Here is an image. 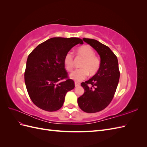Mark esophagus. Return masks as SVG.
Masks as SVG:
<instances>
[{
	"mask_svg": "<svg viewBox=\"0 0 147 147\" xmlns=\"http://www.w3.org/2000/svg\"><path fill=\"white\" fill-rule=\"evenodd\" d=\"M80 83L77 82H75V87L78 86H80Z\"/></svg>",
	"mask_w": 147,
	"mask_h": 147,
	"instance_id": "1",
	"label": "esophagus"
}]
</instances>
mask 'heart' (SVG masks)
I'll use <instances>...</instances> for the list:
<instances>
[{
  "mask_svg": "<svg viewBox=\"0 0 147 147\" xmlns=\"http://www.w3.org/2000/svg\"><path fill=\"white\" fill-rule=\"evenodd\" d=\"M77 56L83 59L80 65L81 69L74 70L69 75L70 78L76 82H81L85 79L88 74L90 76L94 75L100 68V61L95 56L93 49L88 45H84L77 49ZM64 64L65 69L71 72L74 69V60L73 55L70 52L67 53L64 58Z\"/></svg>",
  "mask_w": 147,
  "mask_h": 147,
  "instance_id": "1",
  "label": "heart"
}]
</instances>
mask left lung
<instances>
[{"instance_id":"8db88e82","label":"left lung","mask_w":147,"mask_h":147,"mask_svg":"<svg viewBox=\"0 0 147 147\" xmlns=\"http://www.w3.org/2000/svg\"><path fill=\"white\" fill-rule=\"evenodd\" d=\"M97 52L100 57V68L89 80L81 83L84 94L78 98V104L86 113L100 112L112 101L119 79L117 57L110 49L94 39L83 38Z\"/></svg>"}]
</instances>
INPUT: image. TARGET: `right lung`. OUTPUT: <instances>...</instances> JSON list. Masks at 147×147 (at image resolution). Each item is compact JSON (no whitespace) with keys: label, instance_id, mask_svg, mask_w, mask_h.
<instances>
[{"label":"right lung","instance_id":"right-lung-1","mask_svg":"<svg viewBox=\"0 0 147 147\" xmlns=\"http://www.w3.org/2000/svg\"><path fill=\"white\" fill-rule=\"evenodd\" d=\"M78 43H83L81 38L54 37L40 44L29 54L24 81L30 99L38 108L48 112L58 110L66 93L74 88V82L69 78L65 69L64 58Z\"/></svg>","mask_w":147,"mask_h":147}]
</instances>
